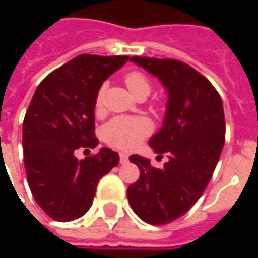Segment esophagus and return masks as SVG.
Listing matches in <instances>:
<instances>
[{
	"mask_svg": "<svg viewBox=\"0 0 258 258\" xmlns=\"http://www.w3.org/2000/svg\"><path fill=\"white\" fill-rule=\"evenodd\" d=\"M128 162V155H125V153H120V163L124 164V163Z\"/></svg>",
	"mask_w": 258,
	"mask_h": 258,
	"instance_id": "obj_1",
	"label": "esophagus"
}]
</instances>
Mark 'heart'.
I'll return each mask as SVG.
<instances>
[{
    "instance_id": "obj_1",
    "label": "heart",
    "mask_w": 258,
    "mask_h": 258,
    "mask_svg": "<svg viewBox=\"0 0 258 258\" xmlns=\"http://www.w3.org/2000/svg\"><path fill=\"white\" fill-rule=\"evenodd\" d=\"M124 84L128 91L135 96H146L151 94L152 81L144 72L141 70H130L124 76ZM105 90L106 85L102 84L96 91L94 107L95 112L99 113L105 105ZM151 133V124L146 118L142 117H114L109 123L105 124L102 130L103 138L107 144H110L118 149H133Z\"/></svg>"
}]
</instances>
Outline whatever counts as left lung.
<instances>
[{
  "mask_svg": "<svg viewBox=\"0 0 258 258\" xmlns=\"http://www.w3.org/2000/svg\"><path fill=\"white\" fill-rule=\"evenodd\" d=\"M167 88L163 128L149 145L168 153L164 167L131 155L140 179L127 189L135 214L152 225H166L189 211L210 182L225 142V117L220 94L198 70L175 59L133 56Z\"/></svg>",
  "mask_w": 258,
  "mask_h": 258,
  "instance_id": "8db88e82",
  "label": "left lung"
}]
</instances>
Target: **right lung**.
Here are the masks:
<instances>
[{
    "label": "right lung",
    "instance_id": "right-lung-1",
    "mask_svg": "<svg viewBox=\"0 0 258 258\" xmlns=\"http://www.w3.org/2000/svg\"><path fill=\"white\" fill-rule=\"evenodd\" d=\"M128 59L79 55L48 74L31 98L22 138L26 175L37 205L56 221L84 216L99 179L118 164V153L109 148L84 160L74 152L98 145L96 91Z\"/></svg>",
    "mask_w": 258,
    "mask_h": 258
}]
</instances>
